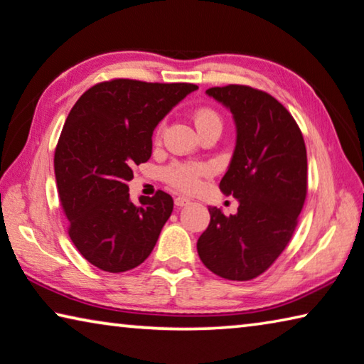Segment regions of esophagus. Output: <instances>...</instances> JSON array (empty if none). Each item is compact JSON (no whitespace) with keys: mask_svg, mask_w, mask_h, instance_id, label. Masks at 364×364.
Listing matches in <instances>:
<instances>
[{"mask_svg":"<svg viewBox=\"0 0 364 364\" xmlns=\"http://www.w3.org/2000/svg\"><path fill=\"white\" fill-rule=\"evenodd\" d=\"M188 204H189L188 198H183V196H178V198H175V205L183 207V205H188Z\"/></svg>","mask_w":364,"mask_h":364,"instance_id":"34e87169","label":"esophagus"}]
</instances>
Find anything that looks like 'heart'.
Returning <instances> with one entry per match:
<instances>
[{
  "mask_svg": "<svg viewBox=\"0 0 364 364\" xmlns=\"http://www.w3.org/2000/svg\"><path fill=\"white\" fill-rule=\"evenodd\" d=\"M193 121L198 132L207 128H222V118L215 109L212 108H199L193 114ZM161 136V124L157 129V139ZM209 166L198 161H171L166 165L161 175L164 180L175 189L183 193H193L199 188L200 181L205 175H209Z\"/></svg>",
  "mask_w": 364,
  "mask_h": 364,
  "instance_id": "b5f03b06",
  "label": "heart"
}]
</instances>
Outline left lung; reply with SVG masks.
Masks as SVG:
<instances>
[{
    "label": "left lung",
    "mask_w": 364,
    "mask_h": 364,
    "mask_svg": "<svg viewBox=\"0 0 364 364\" xmlns=\"http://www.w3.org/2000/svg\"><path fill=\"white\" fill-rule=\"evenodd\" d=\"M207 94L233 113L236 147L220 191L233 194L240 207L230 217L210 207L198 252L222 279L252 280L277 261L295 233L308 194L306 146L295 118L267 92L230 84Z\"/></svg>",
    "instance_id": "8db88e82"
}]
</instances>
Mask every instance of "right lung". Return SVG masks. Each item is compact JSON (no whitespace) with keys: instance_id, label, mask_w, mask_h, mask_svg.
Here are the masks:
<instances>
[{"instance_id":"add662e5","label":"right lung","mask_w":364,"mask_h":364,"mask_svg":"<svg viewBox=\"0 0 364 364\" xmlns=\"http://www.w3.org/2000/svg\"><path fill=\"white\" fill-rule=\"evenodd\" d=\"M188 82L112 79L92 85L69 112L55 149L68 235L84 259L126 272L151 255L173 210L165 191L129 200L132 168L152 155V132L189 92Z\"/></svg>"}]
</instances>
